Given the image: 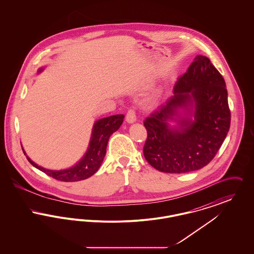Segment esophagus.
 <instances>
[{"mask_svg":"<svg viewBox=\"0 0 254 254\" xmlns=\"http://www.w3.org/2000/svg\"><path fill=\"white\" fill-rule=\"evenodd\" d=\"M126 120L129 124H132L134 122H136V113H135L134 109H129L127 111V116H126Z\"/></svg>","mask_w":254,"mask_h":254,"instance_id":"1","label":"esophagus"}]
</instances>
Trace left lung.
Here are the masks:
<instances>
[{"label": "left lung", "mask_w": 254, "mask_h": 254, "mask_svg": "<svg viewBox=\"0 0 254 254\" xmlns=\"http://www.w3.org/2000/svg\"><path fill=\"white\" fill-rule=\"evenodd\" d=\"M173 94L144 122L147 131L144 156L159 171L190 172L206 166L227 137L228 91L210 60L198 55L174 85ZM181 109L184 116L179 112ZM170 121L178 126L171 127Z\"/></svg>", "instance_id": "1"}]
</instances>
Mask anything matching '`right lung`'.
Returning a JSON list of instances; mask_svg holds the SVG:
<instances>
[{"mask_svg": "<svg viewBox=\"0 0 254 254\" xmlns=\"http://www.w3.org/2000/svg\"><path fill=\"white\" fill-rule=\"evenodd\" d=\"M43 71L41 67L38 72ZM125 116L123 114L112 115L95 122L88 148L83 158L71 168L62 170H51L42 168L35 164L30 158L26 156L28 162L36 169L45 172L50 177L63 182H77L87 179L92 176L101 167L103 160L106 156L107 145L109 137L113 132L119 129ZM23 148V147H22ZM24 155V148H23Z\"/></svg>", "mask_w": 254, "mask_h": 254, "instance_id": "1", "label": "right lung"}]
</instances>
